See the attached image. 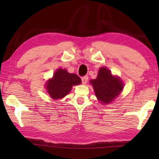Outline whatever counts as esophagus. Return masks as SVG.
<instances>
[{"instance_id":"1","label":"esophagus","mask_w":159,"mask_h":159,"mask_svg":"<svg viewBox=\"0 0 159 159\" xmlns=\"http://www.w3.org/2000/svg\"><path fill=\"white\" fill-rule=\"evenodd\" d=\"M81 80H82L83 84H86V83H87V82H88V76H83V77H82Z\"/></svg>"}]
</instances>
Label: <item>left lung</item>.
Wrapping results in <instances>:
<instances>
[{
    "label": "left lung",
    "mask_w": 159,
    "mask_h": 159,
    "mask_svg": "<svg viewBox=\"0 0 159 159\" xmlns=\"http://www.w3.org/2000/svg\"><path fill=\"white\" fill-rule=\"evenodd\" d=\"M95 95L102 104H109L117 98L123 89V83L120 78L113 76L107 67L99 69L98 76L91 80Z\"/></svg>",
    "instance_id": "obj_1"
}]
</instances>
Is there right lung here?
Listing matches in <instances>:
<instances>
[{"mask_svg":"<svg viewBox=\"0 0 159 159\" xmlns=\"http://www.w3.org/2000/svg\"><path fill=\"white\" fill-rule=\"evenodd\" d=\"M81 83L80 77L75 74H70L66 69H58L52 79L46 82L45 88L50 98L60 99L68 95L74 85Z\"/></svg>","mask_w":159,"mask_h":159,"instance_id":"obj_1","label":"right lung"}]
</instances>
